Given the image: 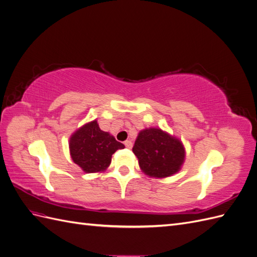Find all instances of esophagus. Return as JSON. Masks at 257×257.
<instances>
[{
  "label": "esophagus",
  "mask_w": 257,
  "mask_h": 257,
  "mask_svg": "<svg viewBox=\"0 0 257 257\" xmlns=\"http://www.w3.org/2000/svg\"><path fill=\"white\" fill-rule=\"evenodd\" d=\"M124 146H125L127 149H132V147H133V144H132L131 141H126L125 143H124Z\"/></svg>",
  "instance_id": "esophagus-1"
}]
</instances>
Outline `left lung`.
Masks as SVG:
<instances>
[{
  "instance_id": "1",
  "label": "left lung",
  "mask_w": 257,
  "mask_h": 257,
  "mask_svg": "<svg viewBox=\"0 0 257 257\" xmlns=\"http://www.w3.org/2000/svg\"><path fill=\"white\" fill-rule=\"evenodd\" d=\"M133 152L143 172L155 178L169 177L179 172L185 155L181 142L160 128L142 131Z\"/></svg>"
}]
</instances>
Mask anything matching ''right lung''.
<instances>
[{"label":"right lung","mask_w":257,"mask_h":257,"mask_svg":"<svg viewBox=\"0 0 257 257\" xmlns=\"http://www.w3.org/2000/svg\"><path fill=\"white\" fill-rule=\"evenodd\" d=\"M123 148V144L99 128L96 120L84 124L69 139L72 159L85 173L103 172L109 166L112 154Z\"/></svg>","instance_id":"obj_1"}]
</instances>
